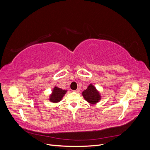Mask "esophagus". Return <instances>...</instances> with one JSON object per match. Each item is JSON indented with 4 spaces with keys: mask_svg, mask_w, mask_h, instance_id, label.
Wrapping results in <instances>:
<instances>
[{
    "mask_svg": "<svg viewBox=\"0 0 150 150\" xmlns=\"http://www.w3.org/2000/svg\"><path fill=\"white\" fill-rule=\"evenodd\" d=\"M73 91H74V92H76V93H78V92H79V89L78 88V89H76V90H74Z\"/></svg>",
    "mask_w": 150,
    "mask_h": 150,
    "instance_id": "34e87169",
    "label": "esophagus"
}]
</instances>
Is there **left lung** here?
<instances>
[{
  "mask_svg": "<svg viewBox=\"0 0 150 150\" xmlns=\"http://www.w3.org/2000/svg\"><path fill=\"white\" fill-rule=\"evenodd\" d=\"M82 94L84 98L91 104L96 103L101 99L99 93L92 84H90L88 88L84 91Z\"/></svg>",
  "mask_w": 150,
  "mask_h": 150,
  "instance_id": "left-lung-1",
  "label": "left lung"
}]
</instances>
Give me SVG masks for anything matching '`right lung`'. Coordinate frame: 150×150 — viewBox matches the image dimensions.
Returning a JSON list of instances; mask_svg holds the SVG:
<instances>
[{
    "label": "right lung",
    "mask_w": 150,
    "mask_h": 150,
    "mask_svg": "<svg viewBox=\"0 0 150 150\" xmlns=\"http://www.w3.org/2000/svg\"><path fill=\"white\" fill-rule=\"evenodd\" d=\"M67 91L62 90L61 88L55 87L53 89L52 94L51 95L49 100L53 103H57L60 101L64 95L66 94Z\"/></svg>",
    "instance_id": "obj_1"
}]
</instances>
